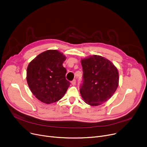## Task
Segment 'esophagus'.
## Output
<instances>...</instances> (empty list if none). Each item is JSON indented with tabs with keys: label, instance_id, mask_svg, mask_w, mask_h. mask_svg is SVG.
Instances as JSON below:
<instances>
[{
	"label": "esophagus",
	"instance_id": "obj_1",
	"mask_svg": "<svg viewBox=\"0 0 147 147\" xmlns=\"http://www.w3.org/2000/svg\"><path fill=\"white\" fill-rule=\"evenodd\" d=\"M76 80L75 79H74L73 81H71V84H73V86L76 85Z\"/></svg>",
	"mask_w": 147,
	"mask_h": 147
}]
</instances>
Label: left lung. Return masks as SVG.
Here are the masks:
<instances>
[{
	"mask_svg": "<svg viewBox=\"0 0 147 147\" xmlns=\"http://www.w3.org/2000/svg\"><path fill=\"white\" fill-rule=\"evenodd\" d=\"M83 80L80 93L86 104L98 106L107 101L116 90L119 80L117 68L99 55L82 59Z\"/></svg>",
	"mask_w": 147,
	"mask_h": 147,
	"instance_id": "1",
	"label": "left lung"
}]
</instances>
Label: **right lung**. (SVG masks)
Segmentation results:
<instances>
[{"instance_id": "obj_1", "label": "right lung", "mask_w": 147, "mask_h": 147, "mask_svg": "<svg viewBox=\"0 0 147 147\" xmlns=\"http://www.w3.org/2000/svg\"><path fill=\"white\" fill-rule=\"evenodd\" d=\"M66 58L57 50H48L29 63L27 81L30 90L41 102L49 104L61 99L70 84L63 66Z\"/></svg>"}]
</instances>
